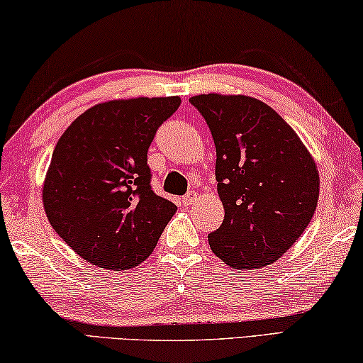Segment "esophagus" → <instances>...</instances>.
I'll use <instances>...</instances> for the list:
<instances>
[{
  "label": "esophagus",
  "mask_w": 363,
  "mask_h": 363,
  "mask_svg": "<svg viewBox=\"0 0 363 363\" xmlns=\"http://www.w3.org/2000/svg\"><path fill=\"white\" fill-rule=\"evenodd\" d=\"M196 201H198V193H194V191L188 193L186 196H183V198H182L183 206H191V204L196 203Z\"/></svg>",
  "instance_id": "1"
}]
</instances>
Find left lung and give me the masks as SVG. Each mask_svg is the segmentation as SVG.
Masks as SVG:
<instances>
[{"label": "left lung", "instance_id": "left-lung-1", "mask_svg": "<svg viewBox=\"0 0 363 363\" xmlns=\"http://www.w3.org/2000/svg\"><path fill=\"white\" fill-rule=\"evenodd\" d=\"M216 143L223 223L207 236L212 252L238 270L277 262L317 209L320 177L298 133L269 104L245 94L189 98Z\"/></svg>", "mask_w": 363, "mask_h": 363}]
</instances>
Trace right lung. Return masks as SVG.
I'll return each instance as SVG.
<instances>
[{
    "mask_svg": "<svg viewBox=\"0 0 363 363\" xmlns=\"http://www.w3.org/2000/svg\"><path fill=\"white\" fill-rule=\"evenodd\" d=\"M182 99H112L86 109L59 138L43 207L74 252L101 269L128 270L150 257L177 206L150 186L147 147Z\"/></svg>",
    "mask_w": 363,
    "mask_h": 363,
    "instance_id": "obj_1",
    "label": "right lung"
}]
</instances>
